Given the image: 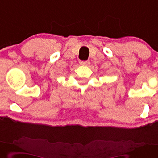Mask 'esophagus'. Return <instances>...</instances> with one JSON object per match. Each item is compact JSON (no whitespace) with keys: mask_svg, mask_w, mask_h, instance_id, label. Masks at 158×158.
<instances>
[{"mask_svg":"<svg viewBox=\"0 0 158 158\" xmlns=\"http://www.w3.org/2000/svg\"><path fill=\"white\" fill-rule=\"evenodd\" d=\"M80 64L82 66H89L90 64V62L89 60H85V61H80Z\"/></svg>","mask_w":158,"mask_h":158,"instance_id":"esophagus-1","label":"esophagus"}]
</instances>
